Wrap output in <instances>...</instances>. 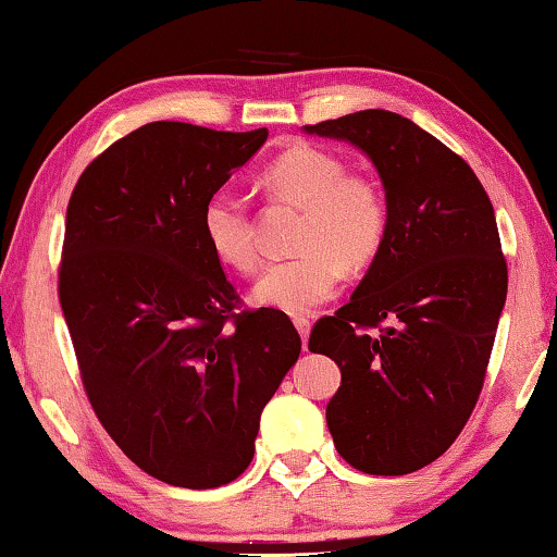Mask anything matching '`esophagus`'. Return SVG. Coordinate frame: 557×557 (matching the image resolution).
<instances>
[{
	"instance_id": "obj_1",
	"label": "esophagus",
	"mask_w": 557,
	"mask_h": 557,
	"mask_svg": "<svg viewBox=\"0 0 557 557\" xmlns=\"http://www.w3.org/2000/svg\"><path fill=\"white\" fill-rule=\"evenodd\" d=\"M294 326H296V331H298V336H301L304 348H306L308 333H311V319H308V315H294Z\"/></svg>"
}]
</instances>
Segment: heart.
I'll list each match as a JSON object with an SVG mask.
<instances>
[{
  "label": "heart",
  "instance_id": "obj_1",
  "mask_svg": "<svg viewBox=\"0 0 557 557\" xmlns=\"http://www.w3.org/2000/svg\"><path fill=\"white\" fill-rule=\"evenodd\" d=\"M273 199L301 209L296 253L271 263L253 286V301L286 313H308L336 294L346 269H361L386 242V196L371 178L348 176L338 157L315 147H294L263 171ZM201 231L211 253L238 273L259 263L249 211L231 189L213 191L201 209Z\"/></svg>",
  "mask_w": 557,
  "mask_h": 557
}]
</instances>
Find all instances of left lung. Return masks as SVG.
<instances>
[{
  "instance_id": "left-lung-1",
  "label": "left lung",
  "mask_w": 557,
  "mask_h": 557,
  "mask_svg": "<svg viewBox=\"0 0 557 557\" xmlns=\"http://www.w3.org/2000/svg\"><path fill=\"white\" fill-rule=\"evenodd\" d=\"M304 132L361 149L388 207L361 284L308 341L341 368L329 431L363 473H413L450 448L481 396L508 294L493 203L458 153L393 111Z\"/></svg>"
}]
</instances>
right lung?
I'll use <instances>...</instances> for the list:
<instances>
[{
	"label": "right lung",
	"instance_id": "obj_1",
	"mask_svg": "<svg viewBox=\"0 0 557 557\" xmlns=\"http://www.w3.org/2000/svg\"><path fill=\"white\" fill-rule=\"evenodd\" d=\"M267 136L144 124L84 169L66 207L59 304L89 404L126 458L169 485L242 475L301 354L284 311L234 313L201 231L203 203Z\"/></svg>",
	"mask_w": 557,
	"mask_h": 557
}]
</instances>
